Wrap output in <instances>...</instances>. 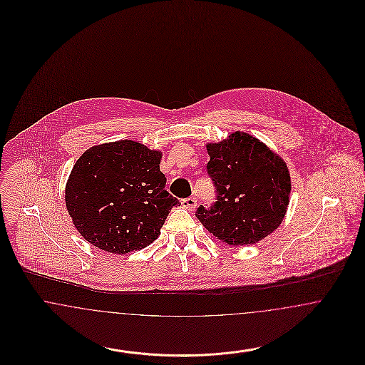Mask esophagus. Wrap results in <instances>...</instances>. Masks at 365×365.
<instances>
[{
	"label": "esophagus",
	"mask_w": 365,
	"mask_h": 365,
	"mask_svg": "<svg viewBox=\"0 0 365 365\" xmlns=\"http://www.w3.org/2000/svg\"><path fill=\"white\" fill-rule=\"evenodd\" d=\"M182 207L189 209V210H194V208L197 207V201H195V198H192V197L185 198V200H182Z\"/></svg>",
	"instance_id": "34e87169"
}]
</instances>
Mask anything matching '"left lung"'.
<instances>
[{
    "label": "left lung",
    "mask_w": 365,
    "mask_h": 365,
    "mask_svg": "<svg viewBox=\"0 0 365 365\" xmlns=\"http://www.w3.org/2000/svg\"><path fill=\"white\" fill-rule=\"evenodd\" d=\"M208 175L216 202L200 205L195 216L219 241L243 246L257 243L284 219L292 191L286 163L265 143L235 131L207 145Z\"/></svg>",
    "instance_id": "8db88e82"
}]
</instances>
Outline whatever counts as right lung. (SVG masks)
<instances>
[{"mask_svg": "<svg viewBox=\"0 0 365 365\" xmlns=\"http://www.w3.org/2000/svg\"><path fill=\"white\" fill-rule=\"evenodd\" d=\"M163 153L123 139L93 146L75 163L66 207L87 242L125 255L157 240L178 198L165 190Z\"/></svg>", "mask_w": 365, "mask_h": 365, "instance_id": "obj_1", "label": "right lung"}]
</instances>
